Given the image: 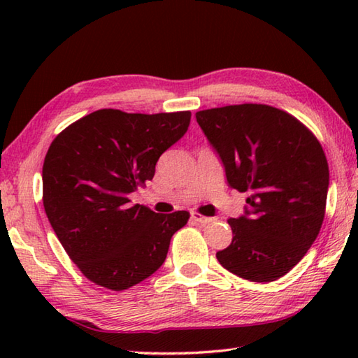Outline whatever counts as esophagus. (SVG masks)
I'll return each instance as SVG.
<instances>
[{"instance_id":"obj_1","label":"esophagus","mask_w":358,"mask_h":358,"mask_svg":"<svg viewBox=\"0 0 358 358\" xmlns=\"http://www.w3.org/2000/svg\"><path fill=\"white\" fill-rule=\"evenodd\" d=\"M191 218L194 220L195 223H199V224H209V223L214 222V218H212V217H203L200 214H196V212H192Z\"/></svg>"}]
</instances>
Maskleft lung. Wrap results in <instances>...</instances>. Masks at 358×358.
Wrapping results in <instances>:
<instances>
[{
    "label": "left lung",
    "mask_w": 358,
    "mask_h": 358,
    "mask_svg": "<svg viewBox=\"0 0 358 358\" xmlns=\"http://www.w3.org/2000/svg\"><path fill=\"white\" fill-rule=\"evenodd\" d=\"M196 123L222 159L227 185L248 192L231 218L232 243L217 252L224 269L250 281H273L313 246L329 187L326 155L313 132L266 104L200 110Z\"/></svg>",
    "instance_id": "1"
}]
</instances>
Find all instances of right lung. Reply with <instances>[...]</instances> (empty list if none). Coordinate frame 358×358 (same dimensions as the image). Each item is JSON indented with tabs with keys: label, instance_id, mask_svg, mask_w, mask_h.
Returning a JSON list of instances; mask_svg holds the SVG:
<instances>
[{
	"label": "right lung",
	"instance_id": "obj_1",
	"mask_svg": "<svg viewBox=\"0 0 358 358\" xmlns=\"http://www.w3.org/2000/svg\"><path fill=\"white\" fill-rule=\"evenodd\" d=\"M191 112L89 113L45 154L43 204L71 260L103 287L123 291L166 260L189 212L155 214L129 195L154 178L159 155L187 132Z\"/></svg>",
	"mask_w": 358,
	"mask_h": 358
}]
</instances>
